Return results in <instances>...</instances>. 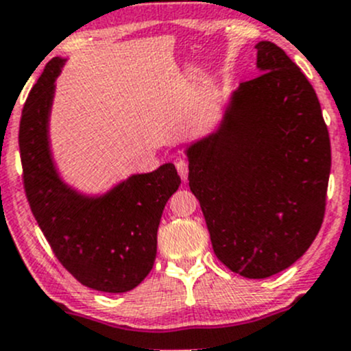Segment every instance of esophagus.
I'll return each mask as SVG.
<instances>
[{
    "instance_id": "1",
    "label": "esophagus",
    "mask_w": 351,
    "mask_h": 351,
    "mask_svg": "<svg viewBox=\"0 0 351 351\" xmlns=\"http://www.w3.org/2000/svg\"><path fill=\"white\" fill-rule=\"evenodd\" d=\"M176 169H178V175L182 176L183 182H186V178H189V161H186L185 158H178L175 162Z\"/></svg>"
}]
</instances>
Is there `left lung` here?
Returning a JSON list of instances; mask_svg holds the SVG:
<instances>
[{"label":"left lung","mask_w":351,"mask_h":351,"mask_svg":"<svg viewBox=\"0 0 351 351\" xmlns=\"http://www.w3.org/2000/svg\"><path fill=\"white\" fill-rule=\"evenodd\" d=\"M256 51L260 76L241 83L221 129L186 151L215 256L246 278L271 277L309 250L331 171L313 84L278 45Z\"/></svg>","instance_id":"8db88e82"}]
</instances>
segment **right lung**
Wrapping results in <instances>:
<instances>
[{"mask_svg":"<svg viewBox=\"0 0 351 351\" xmlns=\"http://www.w3.org/2000/svg\"><path fill=\"white\" fill-rule=\"evenodd\" d=\"M62 59L54 58L28 93L19 132L23 189L56 258L80 284L100 292H129L153 268L158 228L180 180L171 162L134 175L100 198L67 189L52 165L47 122Z\"/></svg>","mask_w":351,"mask_h":351,"instance_id":"1","label":"right lung"}]
</instances>
